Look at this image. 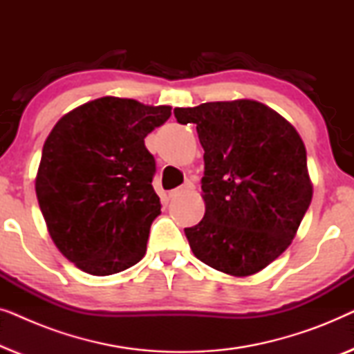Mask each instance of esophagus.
<instances>
[{
  "label": "esophagus",
  "instance_id": "obj_1",
  "mask_svg": "<svg viewBox=\"0 0 354 354\" xmlns=\"http://www.w3.org/2000/svg\"><path fill=\"white\" fill-rule=\"evenodd\" d=\"M193 183H190V182H187L185 185H182V187H177V188H174V190H171L169 192V196L171 198H174V196H177V195H180V193H185V192H192L193 190Z\"/></svg>",
  "mask_w": 354,
  "mask_h": 354
}]
</instances>
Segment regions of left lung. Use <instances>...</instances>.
I'll return each instance as SVG.
<instances>
[{
    "label": "left lung",
    "mask_w": 354,
    "mask_h": 354,
    "mask_svg": "<svg viewBox=\"0 0 354 354\" xmlns=\"http://www.w3.org/2000/svg\"><path fill=\"white\" fill-rule=\"evenodd\" d=\"M174 115L196 124L205 149V217L185 229L193 254L234 277L259 272L288 248L311 205L301 137L254 100L176 108Z\"/></svg>",
    "instance_id": "obj_1"
}]
</instances>
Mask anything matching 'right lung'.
Segmentation results:
<instances>
[{
	"mask_svg": "<svg viewBox=\"0 0 354 354\" xmlns=\"http://www.w3.org/2000/svg\"><path fill=\"white\" fill-rule=\"evenodd\" d=\"M171 109L103 96L69 111L48 135L35 178L38 205L57 250L84 272H122L147 253L161 201L145 137Z\"/></svg>",
	"mask_w": 354,
	"mask_h": 354,
	"instance_id": "1",
	"label": "right lung"
}]
</instances>
